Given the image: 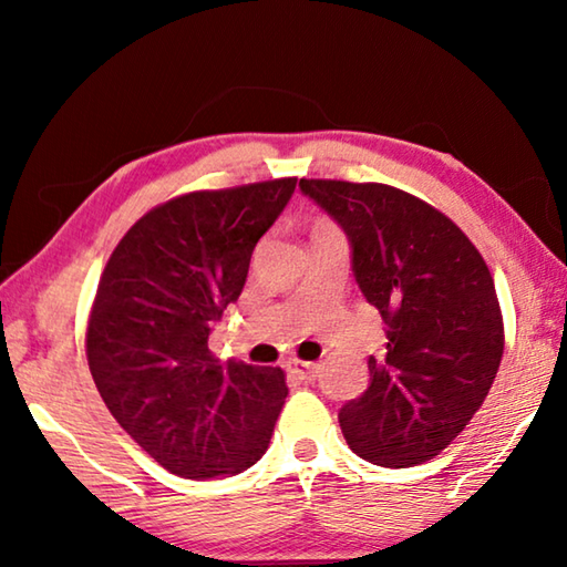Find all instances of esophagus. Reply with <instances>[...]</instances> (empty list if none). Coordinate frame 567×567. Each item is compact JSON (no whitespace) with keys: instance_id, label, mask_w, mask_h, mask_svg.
<instances>
[{"instance_id":"esophagus-1","label":"esophagus","mask_w":567,"mask_h":567,"mask_svg":"<svg viewBox=\"0 0 567 567\" xmlns=\"http://www.w3.org/2000/svg\"><path fill=\"white\" fill-rule=\"evenodd\" d=\"M290 370H292L295 375L300 378V380H305V382H312L315 378H318L320 364H318V362H302V360H295V362H290Z\"/></svg>"}]
</instances>
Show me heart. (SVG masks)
Masks as SVG:
<instances>
[{"instance_id":"obj_1","label":"heart","mask_w":567,"mask_h":567,"mask_svg":"<svg viewBox=\"0 0 567 567\" xmlns=\"http://www.w3.org/2000/svg\"><path fill=\"white\" fill-rule=\"evenodd\" d=\"M318 227H322V225H318Z\"/></svg>"}]
</instances>
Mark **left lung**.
Wrapping results in <instances>:
<instances>
[{
  "label": "left lung",
  "instance_id": "1",
  "mask_svg": "<svg viewBox=\"0 0 567 567\" xmlns=\"http://www.w3.org/2000/svg\"><path fill=\"white\" fill-rule=\"evenodd\" d=\"M352 247L364 300L385 320L388 352L340 410L342 435L368 463L410 467L463 433L491 392L505 338L493 275L453 219L378 182L300 179Z\"/></svg>",
  "mask_w": 567,
  "mask_h": 567
}]
</instances>
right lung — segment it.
Segmentation results:
<instances>
[{
  "label": "right lung",
  "mask_w": 567,
  "mask_h": 567,
  "mask_svg": "<svg viewBox=\"0 0 567 567\" xmlns=\"http://www.w3.org/2000/svg\"><path fill=\"white\" fill-rule=\"evenodd\" d=\"M295 185L169 199L130 227L102 272L87 324L94 385L134 443L179 477L243 473L270 445L285 372L219 362L209 332L237 302L257 239Z\"/></svg>",
  "instance_id": "add662e5"
}]
</instances>
